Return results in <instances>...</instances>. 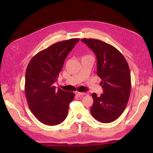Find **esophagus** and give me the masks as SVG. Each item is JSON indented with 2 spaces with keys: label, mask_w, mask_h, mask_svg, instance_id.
<instances>
[{
  "label": "esophagus",
  "mask_w": 153,
  "mask_h": 153,
  "mask_svg": "<svg viewBox=\"0 0 153 153\" xmlns=\"http://www.w3.org/2000/svg\"><path fill=\"white\" fill-rule=\"evenodd\" d=\"M76 95H78V96H84V95H85V92H76Z\"/></svg>",
  "instance_id": "34e87169"
}]
</instances>
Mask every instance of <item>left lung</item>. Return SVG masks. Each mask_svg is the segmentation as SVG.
Here are the masks:
<instances>
[{"mask_svg": "<svg viewBox=\"0 0 153 153\" xmlns=\"http://www.w3.org/2000/svg\"><path fill=\"white\" fill-rule=\"evenodd\" d=\"M97 58V74L102 81L104 93L92 94L94 103L91 113L101 123L114 121L128 104L131 91V75L123 55L112 45L95 39H82Z\"/></svg>", "mask_w": 153, "mask_h": 153, "instance_id": "8db88e82", "label": "left lung"}]
</instances>
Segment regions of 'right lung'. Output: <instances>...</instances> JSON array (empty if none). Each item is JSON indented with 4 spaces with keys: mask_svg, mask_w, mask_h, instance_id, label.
Returning a JSON list of instances; mask_svg holds the SVG:
<instances>
[{
    "mask_svg": "<svg viewBox=\"0 0 153 153\" xmlns=\"http://www.w3.org/2000/svg\"><path fill=\"white\" fill-rule=\"evenodd\" d=\"M80 41L73 38L57 42L32 58L25 73V92L29 107L37 119L55 126L64 121L75 94L56 89L57 80L68 54Z\"/></svg>",
    "mask_w": 153,
    "mask_h": 153,
    "instance_id": "obj_1",
    "label": "right lung"
}]
</instances>
